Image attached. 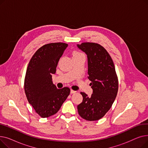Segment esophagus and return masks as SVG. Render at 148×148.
Segmentation results:
<instances>
[{"mask_svg":"<svg viewBox=\"0 0 148 148\" xmlns=\"http://www.w3.org/2000/svg\"><path fill=\"white\" fill-rule=\"evenodd\" d=\"M76 91L75 90H74L73 89H71V94H74V93H75Z\"/></svg>","mask_w":148,"mask_h":148,"instance_id":"34e87169","label":"esophagus"}]
</instances>
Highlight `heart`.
<instances>
[{
	"label": "heart",
	"mask_w": 148,
	"mask_h": 148,
	"mask_svg": "<svg viewBox=\"0 0 148 148\" xmlns=\"http://www.w3.org/2000/svg\"><path fill=\"white\" fill-rule=\"evenodd\" d=\"M83 53L78 51H74L73 53V56H76V55H79V54H82Z\"/></svg>",
	"instance_id": "1"
}]
</instances>
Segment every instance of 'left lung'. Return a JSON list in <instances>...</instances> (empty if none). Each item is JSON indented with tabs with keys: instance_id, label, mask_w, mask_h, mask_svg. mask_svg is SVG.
<instances>
[{
	"instance_id": "left-lung-1",
	"label": "left lung",
	"mask_w": 148,
	"mask_h": 148,
	"mask_svg": "<svg viewBox=\"0 0 148 148\" xmlns=\"http://www.w3.org/2000/svg\"><path fill=\"white\" fill-rule=\"evenodd\" d=\"M77 47L87 54L88 79L93 89L90 97L80 92L83 99L77 109L84 119L97 121L110 110L117 95L118 76L113 60L103 46L94 42H83Z\"/></svg>"
}]
</instances>
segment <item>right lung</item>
<instances>
[{
    "label": "right lung",
    "mask_w": 148,
    "mask_h": 148,
    "mask_svg": "<svg viewBox=\"0 0 148 148\" xmlns=\"http://www.w3.org/2000/svg\"><path fill=\"white\" fill-rule=\"evenodd\" d=\"M68 44L54 42L44 45L30 60L25 79V92L30 104L41 118L56 114L70 94V89H58L53 83L60 57Z\"/></svg>",
    "instance_id": "obj_1"
}]
</instances>
